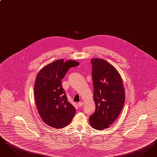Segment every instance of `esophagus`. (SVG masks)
Segmentation results:
<instances>
[{"instance_id":"34e87169","label":"esophagus","mask_w":157,"mask_h":157,"mask_svg":"<svg viewBox=\"0 0 157 157\" xmlns=\"http://www.w3.org/2000/svg\"><path fill=\"white\" fill-rule=\"evenodd\" d=\"M83 105V102H79L78 103V106H80V107L82 106Z\"/></svg>"}]
</instances>
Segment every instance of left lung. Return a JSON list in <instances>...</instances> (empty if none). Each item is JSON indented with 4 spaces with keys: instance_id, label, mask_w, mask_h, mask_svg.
I'll use <instances>...</instances> for the list:
<instances>
[{
    "instance_id": "1",
    "label": "left lung",
    "mask_w": 157,
    "mask_h": 157,
    "mask_svg": "<svg viewBox=\"0 0 157 157\" xmlns=\"http://www.w3.org/2000/svg\"><path fill=\"white\" fill-rule=\"evenodd\" d=\"M91 63L95 110L89 120L91 127L101 131L119 116L125 103V90L119 72L110 63L98 58L92 59Z\"/></svg>"
}]
</instances>
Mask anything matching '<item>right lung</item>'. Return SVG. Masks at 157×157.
Here are the masks:
<instances>
[{"label":"right lung","instance_id":"1","mask_svg":"<svg viewBox=\"0 0 157 157\" xmlns=\"http://www.w3.org/2000/svg\"><path fill=\"white\" fill-rule=\"evenodd\" d=\"M78 65L76 61L57 60L37 74L34 85L35 102L41 118L51 127L64 128L75 116L76 109L68 102L61 80L71 67Z\"/></svg>","mask_w":157,"mask_h":157}]
</instances>
